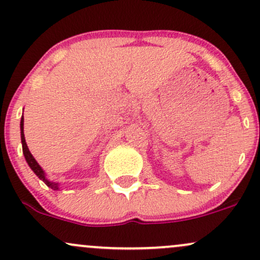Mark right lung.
<instances>
[{
  "mask_svg": "<svg viewBox=\"0 0 260 260\" xmlns=\"http://www.w3.org/2000/svg\"><path fill=\"white\" fill-rule=\"evenodd\" d=\"M20 139H22L23 154H24V157H25L26 162H28L29 168H30L32 171H34V174L37 175L38 177L40 178V180L43 181L47 187L52 188L53 190H58L59 189V183H58V182L50 181L49 178L46 177V174H45V171L43 170V168H41V166L39 165L38 161L34 159V156H32L30 151H29L28 145H26V142H25V137H24V117H23V116H22V118H20Z\"/></svg>",
  "mask_w": 260,
  "mask_h": 260,
  "instance_id": "right-lung-1",
  "label": "right lung"
}]
</instances>
